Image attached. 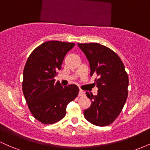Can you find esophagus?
<instances>
[{
	"label": "esophagus",
	"mask_w": 150,
	"mask_h": 150,
	"mask_svg": "<svg viewBox=\"0 0 150 150\" xmlns=\"http://www.w3.org/2000/svg\"><path fill=\"white\" fill-rule=\"evenodd\" d=\"M84 95H85V93H84L83 90H80V91H79V96H83Z\"/></svg>",
	"instance_id": "1"
}]
</instances>
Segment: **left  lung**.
Here are the masks:
<instances>
[{"label": "left lung", "mask_w": 150, "mask_h": 150, "mask_svg": "<svg viewBox=\"0 0 150 150\" xmlns=\"http://www.w3.org/2000/svg\"><path fill=\"white\" fill-rule=\"evenodd\" d=\"M90 67V75H98L94 83L98 88L93 95L86 92L92 103L84 110L85 119L97 126L112 123L120 114L128 95L129 79L125 65L116 53L106 46L96 42L78 43Z\"/></svg>", "instance_id": "8db88e82"}]
</instances>
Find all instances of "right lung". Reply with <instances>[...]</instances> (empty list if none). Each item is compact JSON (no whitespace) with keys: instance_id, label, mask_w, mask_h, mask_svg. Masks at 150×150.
Returning <instances> with one entry per match:
<instances>
[{"instance_id":"add662e5","label":"right lung","mask_w":150,"mask_h":150,"mask_svg":"<svg viewBox=\"0 0 150 150\" xmlns=\"http://www.w3.org/2000/svg\"><path fill=\"white\" fill-rule=\"evenodd\" d=\"M75 43L51 40L31 52L23 70V92L28 106L37 120L53 124L62 119L66 108L79 93L76 85L62 87L54 79L65 55Z\"/></svg>"}]
</instances>
